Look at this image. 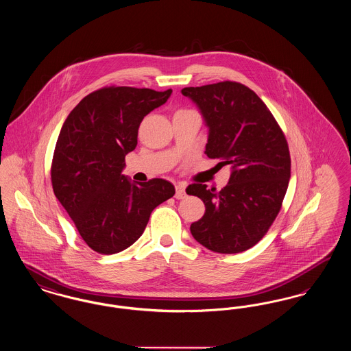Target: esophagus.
<instances>
[{"label":"esophagus","mask_w":351,"mask_h":351,"mask_svg":"<svg viewBox=\"0 0 351 351\" xmlns=\"http://www.w3.org/2000/svg\"><path fill=\"white\" fill-rule=\"evenodd\" d=\"M175 188H176V193H175V197H176L178 200L184 199V197H185V184L178 183L176 185H175Z\"/></svg>","instance_id":"1"}]
</instances>
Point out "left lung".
Returning <instances> with one entry per match:
<instances>
[{
	"label": "left lung",
	"instance_id": "8db88e82",
	"mask_svg": "<svg viewBox=\"0 0 351 351\" xmlns=\"http://www.w3.org/2000/svg\"><path fill=\"white\" fill-rule=\"evenodd\" d=\"M182 93L196 104L208 128V158L232 168L221 191L188 185L186 193L205 204L191 233L215 252L246 251L267 233L282 208L291 178L285 136L266 104L243 84L189 86Z\"/></svg>",
	"mask_w": 351,
	"mask_h": 351
}]
</instances>
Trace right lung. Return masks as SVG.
Segmentation results:
<instances>
[{"instance_id": "obj_1", "label": "right lung", "mask_w": 351, "mask_h": 351, "mask_svg": "<svg viewBox=\"0 0 351 351\" xmlns=\"http://www.w3.org/2000/svg\"><path fill=\"white\" fill-rule=\"evenodd\" d=\"M171 93L102 88L84 97L62 126L51 167L53 193L96 252L110 255L132 246L151 212L175 195L165 179L135 183L122 173L142 119Z\"/></svg>"}]
</instances>
